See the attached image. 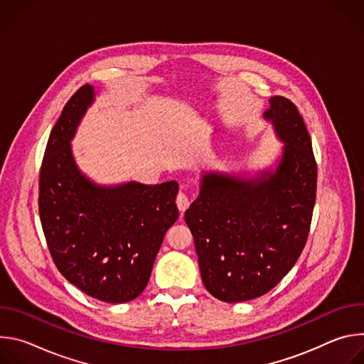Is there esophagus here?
Segmentation results:
<instances>
[{"label":"esophagus","mask_w":364,"mask_h":364,"mask_svg":"<svg viewBox=\"0 0 364 364\" xmlns=\"http://www.w3.org/2000/svg\"><path fill=\"white\" fill-rule=\"evenodd\" d=\"M176 203H177L178 210H180L181 213H184V212L188 209V205H190V197H188L186 193H180V194L177 196Z\"/></svg>","instance_id":"34e87169"}]
</instances>
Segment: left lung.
I'll use <instances>...</instances> for the list:
<instances>
[{"label":"left lung","mask_w":364,"mask_h":364,"mask_svg":"<svg viewBox=\"0 0 364 364\" xmlns=\"http://www.w3.org/2000/svg\"><path fill=\"white\" fill-rule=\"evenodd\" d=\"M264 119L284 142L275 168L252 177L203 173L184 215L203 284L225 302L271 291L298 261L313 218L317 164L304 119L284 96L269 99Z\"/></svg>","instance_id":"1"}]
</instances>
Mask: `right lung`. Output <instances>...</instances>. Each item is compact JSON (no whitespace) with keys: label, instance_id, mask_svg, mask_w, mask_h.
Returning a JSON list of instances; mask_svg holds the SVG:
<instances>
[{"label":"right lung","instance_id":"1","mask_svg":"<svg viewBox=\"0 0 364 364\" xmlns=\"http://www.w3.org/2000/svg\"><path fill=\"white\" fill-rule=\"evenodd\" d=\"M93 102V86L83 85L51 129L40 170L38 212L60 274L89 296L124 304L145 289L164 235L178 219V183L100 186L87 178L70 141Z\"/></svg>","mask_w":364,"mask_h":364}]
</instances>
